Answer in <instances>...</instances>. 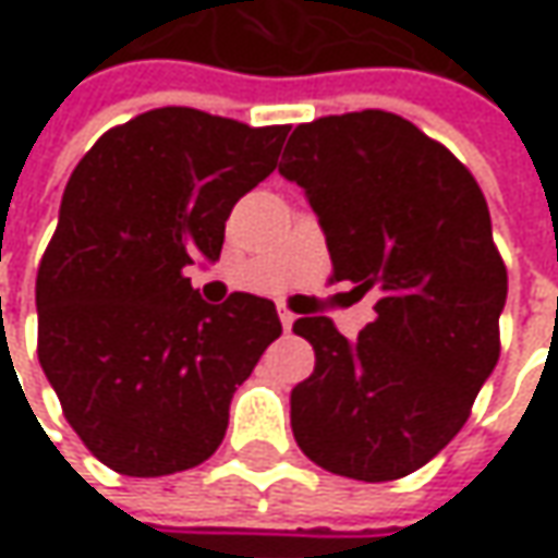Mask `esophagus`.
<instances>
[{"label": "esophagus", "instance_id": "obj_1", "mask_svg": "<svg viewBox=\"0 0 558 558\" xmlns=\"http://www.w3.org/2000/svg\"><path fill=\"white\" fill-rule=\"evenodd\" d=\"M279 319H282V328H286V331H291V325H294V313H291V310H286V306H279Z\"/></svg>", "mask_w": 558, "mask_h": 558}]
</instances>
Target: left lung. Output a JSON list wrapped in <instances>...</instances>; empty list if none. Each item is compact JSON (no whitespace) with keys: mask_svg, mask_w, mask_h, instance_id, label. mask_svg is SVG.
<instances>
[{"mask_svg":"<svg viewBox=\"0 0 558 558\" xmlns=\"http://www.w3.org/2000/svg\"><path fill=\"white\" fill-rule=\"evenodd\" d=\"M279 171L319 215L331 279L375 298L356 340L328 316L294 323L316 353L291 390L294 439L328 473L402 480L458 436L500 356L488 202L451 149L384 110L298 125Z\"/></svg>","mask_w":558,"mask_h":558,"instance_id":"obj_1","label":"left lung"}]
</instances>
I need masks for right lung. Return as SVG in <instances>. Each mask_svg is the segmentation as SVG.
Wrapping results in <instances>:
<instances>
[{"label":"right lung","mask_w":558,"mask_h":558,"mask_svg":"<svg viewBox=\"0 0 558 558\" xmlns=\"http://www.w3.org/2000/svg\"><path fill=\"white\" fill-rule=\"evenodd\" d=\"M286 134L159 107L100 134L66 181L36 272V350L70 427L122 476L208 461L235 387L282 335L272 301L205 304L183 270L218 260L233 205Z\"/></svg>","instance_id":"add662e5"}]
</instances>
